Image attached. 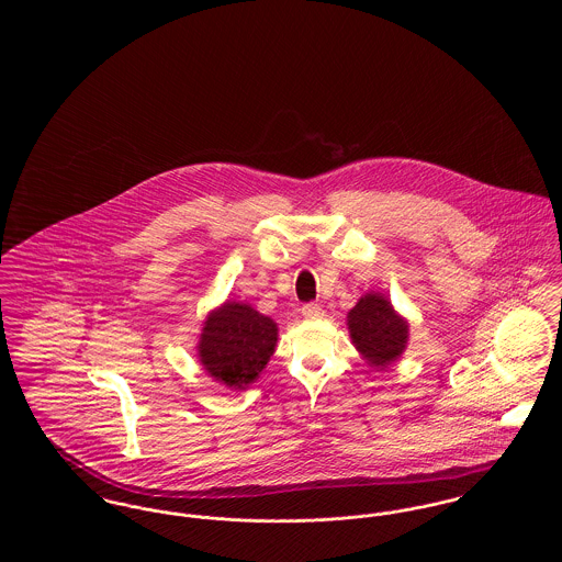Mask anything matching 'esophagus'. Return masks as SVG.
<instances>
[{
	"instance_id": "esophagus-1",
	"label": "esophagus",
	"mask_w": 562,
	"mask_h": 562,
	"mask_svg": "<svg viewBox=\"0 0 562 562\" xmlns=\"http://www.w3.org/2000/svg\"><path fill=\"white\" fill-rule=\"evenodd\" d=\"M301 314H303V318H307V321H318L324 316V310H322L321 305H316V303H305L303 307H301Z\"/></svg>"
}]
</instances>
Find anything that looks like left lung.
Here are the masks:
<instances>
[{
	"label": "left lung",
	"instance_id": "1",
	"mask_svg": "<svg viewBox=\"0 0 562 562\" xmlns=\"http://www.w3.org/2000/svg\"><path fill=\"white\" fill-rule=\"evenodd\" d=\"M348 326L351 341L374 367L394 362L406 346L408 326L381 294H364L349 312Z\"/></svg>",
	"mask_w": 562,
	"mask_h": 562
}]
</instances>
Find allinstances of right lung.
Here are the masks:
<instances>
[{"instance_id":"add662e5","label":"right lung","mask_w":562,"mask_h":562,"mask_svg":"<svg viewBox=\"0 0 562 562\" xmlns=\"http://www.w3.org/2000/svg\"><path fill=\"white\" fill-rule=\"evenodd\" d=\"M278 341L276 322L250 305L227 301L204 322L200 360L216 381L244 390L266 369Z\"/></svg>"}]
</instances>
